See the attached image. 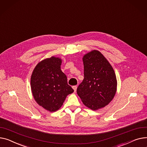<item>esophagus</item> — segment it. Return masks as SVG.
Instances as JSON below:
<instances>
[{"label": "esophagus", "instance_id": "esophagus-1", "mask_svg": "<svg viewBox=\"0 0 147 147\" xmlns=\"http://www.w3.org/2000/svg\"><path fill=\"white\" fill-rule=\"evenodd\" d=\"M77 87L76 86H73V89H74V90L75 92H76V90H77Z\"/></svg>", "mask_w": 147, "mask_h": 147}]
</instances>
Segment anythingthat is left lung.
<instances>
[{
  "instance_id": "8db88e82",
  "label": "left lung",
  "mask_w": 147,
  "mask_h": 147,
  "mask_svg": "<svg viewBox=\"0 0 147 147\" xmlns=\"http://www.w3.org/2000/svg\"><path fill=\"white\" fill-rule=\"evenodd\" d=\"M83 61L84 79L77 93L86 106L96 111L108 105L114 97L116 75L110 63L98 51L84 55Z\"/></svg>"
}]
</instances>
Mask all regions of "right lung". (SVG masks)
Masks as SVG:
<instances>
[{
    "label": "right lung",
    "mask_w": 147,
    "mask_h": 147,
    "mask_svg": "<svg viewBox=\"0 0 147 147\" xmlns=\"http://www.w3.org/2000/svg\"><path fill=\"white\" fill-rule=\"evenodd\" d=\"M61 64L59 58H46L36 65L31 78L34 99L50 112L59 109L67 96L74 92L67 83L66 75L61 70Z\"/></svg>",
    "instance_id": "add662e5"
}]
</instances>
